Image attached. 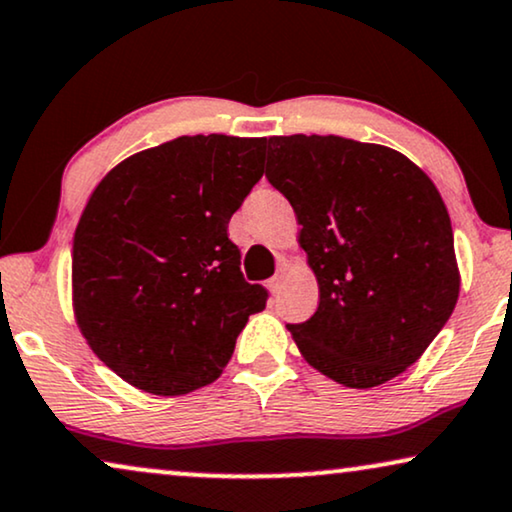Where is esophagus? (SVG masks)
<instances>
[{"mask_svg": "<svg viewBox=\"0 0 512 512\" xmlns=\"http://www.w3.org/2000/svg\"><path fill=\"white\" fill-rule=\"evenodd\" d=\"M284 277H286L284 270H279L277 275L270 279V291H272V293H279V289H282V284H284Z\"/></svg>", "mask_w": 512, "mask_h": 512, "instance_id": "esophagus-1", "label": "esophagus"}]
</instances>
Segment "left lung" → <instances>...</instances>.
Here are the masks:
<instances>
[{"instance_id": "8db88e82", "label": "left lung", "mask_w": 512, "mask_h": 512, "mask_svg": "<svg viewBox=\"0 0 512 512\" xmlns=\"http://www.w3.org/2000/svg\"><path fill=\"white\" fill-rule=\"evenodd\" d=\"M265 177L296 212L319 307L289 324L303 359L342 387L410 368L459 298L450 214L422 167L338 135L268 139Z\"/></svg>"}]
</instances>
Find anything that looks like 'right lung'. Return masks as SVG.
Segmentation results:
<instances>
[{"label":"right lung","mask_w":512,"mask_h":512,"mask_svg":"<svg viewBox=\"0 0 512 512\" xmlns=\"http://www.w3.org/2000/svg\"><path fill=\"white\" fill-rule=\"evenodd\" d=\"M265 137L193 135L107 172L72 247L74 319L132 387L184 396L228 366L263 286L244 282L228 221L263 177Z\"/></svg>","instance_id":"add662e5"}]
</instances>
